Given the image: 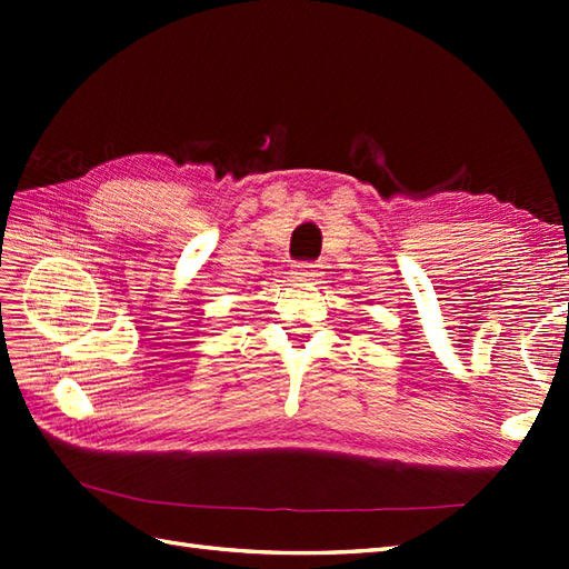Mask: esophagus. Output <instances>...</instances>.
Masks as SVG:
<instances>
[{"label":"esophagus","mask_w":569,"mask_h":569,"mask_svg":"<svg viewBox=\"0 0 569 569\" xmlns=\"http://www.w3.org/2000/svg\"><path fill=\"white\" fill-rule=\"evenodd\" d=\"M320 266L318 263H312V261H296L293 263V276L298 278V281H310V278H316L320 271Z\"/></svg>","instance_id":"obj_1"}]
</instances>
